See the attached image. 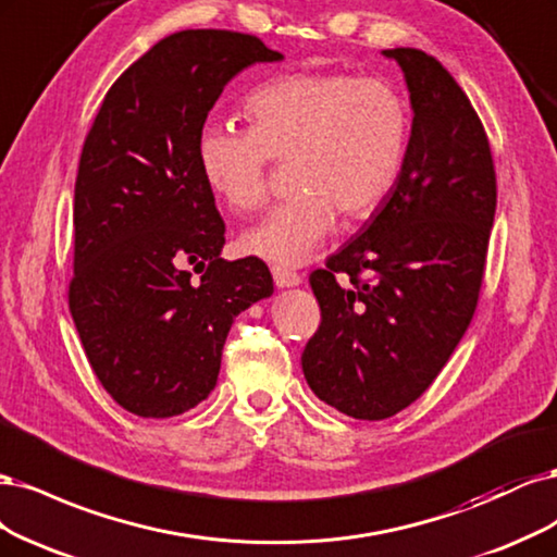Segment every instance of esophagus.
Wrapping results in <instances>:
<instances>
[{
	"label": "esophagus",
	"mask_w": 557,
	"mask_h": 557,
	"mask_svg": "<svg viewBox=\"0 0 557 557\" xmlns=\"http://www.w3.org/2000/svg\"><path fill=\"white\" fill-rule=\"evenodd\" d=\"M273 280L280 289H284V286H298L302 282V277L296 271H289V268H280V265L273 268Z\"/></svg>",
	"instance_id": "obj_1"
}]
</instances>
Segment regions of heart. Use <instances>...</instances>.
Listing matches in <instances>:
<instances>
[{"label":"heart","instance_id":"heart-1","mask_svg":"<svg viewBox=\"0 0 557 557\" xmlns=\"http://www.w3.org/2000/svg\"><path fill=\"white\" fill-rule=\"evenodd\" d=\"M252 127L210 120L196 138L208 187L236 212L268 199L273 161L292 159L294 196L243 233V249L273 265H302L335 226L337 210L363 220L403 173L409 111L382 78L292 74L247 97Z\"/></svg>","mask_w":557,"mask_h":557}]
</instances>
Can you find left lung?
<instances>
[{"label":"left lung","instance_id":"obj_1","mask_svg":"<svg viewBox=\"0 0 557 557\" xmlns=\"http://www.w3.org/2000/svg\"><path fill=\"white\" fill-rule=\"evenodd\" d=\"M405 71L411 136L386 201L310 286L321 324L302 349L319 400L361 421L398 414L468 331L497 203L486 129L454 76L423 50H384Z\"/></svg>","mask_w":557,"mask_h":557}]
</instances>
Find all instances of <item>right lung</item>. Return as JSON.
Wrapping results in <instances>:
<instances>
[{
  "label": "right lung",
  "mask_w": 557,
  "mask_h": 557,
  "mask_svg": "<svg viewBox=\"0 0 557 557\" xmlns=\"http://www.w3.org/2000/svg\"><path fill=\"white\" fill-rule=\"evenodd\" d=\"M277 60L255 34L175 32L111 85L85 136L69 310L97 380L136 417L206 400L233 319L273 294L261 259L220 257L224 222L196 138L238 71Z\"/></svg>",
  "instance_id": "add662e5"
}]
</instances>
